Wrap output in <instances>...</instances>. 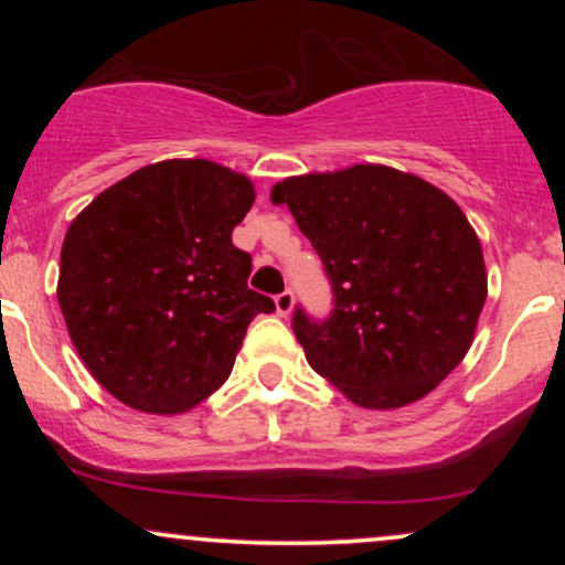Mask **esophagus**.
I'll return each instance as SVG.
<instances>
[{
    "instance_id": "34e87169",
    "label": "esophagus",
    "mask_w": 565,
    "mask_h": 565,
    "mask_svg": "<svg viewBox=\"0 0 565 565\" xmlns=\"http://www.w3.org/2000/svg\"><path fill=\"white\" fill-rule=\"evenodd\" d=\"M274 302H276L278 316H289L291 308H295V295H291V289H284L274 297Z\"/></svg>"
}]
</instances>
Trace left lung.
I'll return each instance as SVG.
<instances>
[{
    "mask_svg": "<svg viewBox=\"0 0 565 565\" xmlns=\"http://www.w3.org/2000/svg\"><path fill=\"white\" fill-rule=\"evenodd\" d=\"M321 257L334 308L291 329L308 364L364 408H398L459 366L486 302L481 242L454 201L382 164L274 185Z\"/></svg>",
    "mask_w": 565,
    "mask_h": 565,
    "instance_id": "obj_1",
    "label": "left lung"
}]
</instances>
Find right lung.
<instances>
[{
  "label": "right lung",
  "instance_id": "right-lung-1",
  "mask_svg": "<svg viewBox=\"0 0 565 565\" xmlns=\"http://www.w3.org/2000/svg\"><path fill=\"white\" fill-rule=\"evenodd\" d=\"M255 204L249 178L206 159L148 164L71 223L57 302L84 366L121 404L193 408L228 380L270 297L246 287L231 233Z\"/></svg>",
  "mask_w": 565,
  "mask_h": 565
}]
</instances>
